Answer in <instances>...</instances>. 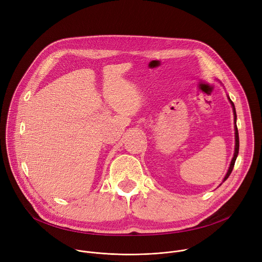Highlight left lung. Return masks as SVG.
I'll return each instance as SVG.
<instances>
[{"mask_svg":"<svg viewBox=\"0 0 262 262\" xmlns=\"http://www.w3.org/2000/svg\"><path fill=\"white\" fill-rule=\"evenodd\" d=\"M229 100H230V102H231V104H232V106H233L234 121H235V124H236V112H235V107H234V104H233V102L231 101V99H230V98H229ZM238 149H239L238 130H237V127H236V125H235V151H234V156H233V159H232V161H231V164H230L229 170H228V172H227V174H226V176H225V178H224V180H223V181H225V180H226V179L229 177V175L231 174V172H232V170H233V167H234V164H235V160H236V158H237V155H238Z\"/></svg>","mask_w":262,"mask_h":262,"instance_id":"1","label":"left lung"}]
</instances>
